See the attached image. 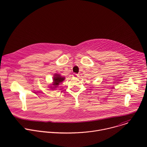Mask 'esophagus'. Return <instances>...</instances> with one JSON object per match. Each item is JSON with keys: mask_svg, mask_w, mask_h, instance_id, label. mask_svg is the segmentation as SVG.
I'll return each mask as SVG.
<instances>
[{"mask_svg": "<svg viewBox=\"0 0 147 147\" xmlns=\"http://www.w3.org/2000/svg\"><path fill=\"white\" fill-rule=\"evenodd\" d=\"M78 76H79V75L78 74H74V77H78Z\"/></svg>", "mask_w": 147, "mask_h": 147, "instance_id": "esophagus-1", "label": "esophagus"}]
</instances>
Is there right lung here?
<instances>
[{
    "label": "right lung",
    "mask_w": 147,
    "mask_h": 147,
    "mask_svg": "<svg viewBox=\"0 0 147 147\" xmlns=\"http://www.w3.org/2000/svg\"><path fill=\"white\" fill-rule=\"evenodd\" d=\"M65 77L60 76L59 74H55L53 78V85L55 86L53 88H55L57 86L59 85V83L62 82L63 81H64Z\"/></svg>",
    "instance_id": "right-lung-1"
}]
</instances>
